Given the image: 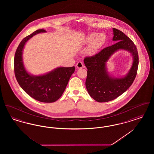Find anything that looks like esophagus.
Returning a JSON list of instances; mask_svg holds the SVG:
<instances>
[{"label":"esophagus","mask_w":154,"mask_h":154,"mask_svg":"<svg viewBox=\"0 0 154 154\" xmlns=\"http://www.w3.org/2000/svg\"><path fill=\"white\" fill-rule=\"evenodd\" d=\"M76 67L78 69H81V68H82L84 67V65H83V64H82V63L81 62L79 61V62H77V63L76 65Z\"/></svg>","instance_id":"1"}]
</instances>
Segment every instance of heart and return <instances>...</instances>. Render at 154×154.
I'll list each match as a JSON object with an SVG mask.
<instances>
[{
    "mask_svg": "<svg viewBox=\"0 0 154 154\" xmlns=\"http://www.w3.org/2000/svg\"><path fill=\"white\" fill-rule=\"evenodd\" d=\"M106 36L104 33L97 34L93 33L88 35L85 39V43H90L88 48V52L91 55H94L105 44Z\"/></svg>",
    "mask_w": 154,
    "mask_h": 154,
    "instance_id": "heart-1",
    "label": "heart"
}]
</instances>
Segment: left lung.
Instances as JSON below:
<instances>
[{
	"instance_id": "8db88e82",
	"label": "left lung",
	"mask_w": 154,
	"mask_h": 154,
	"mask_svg": "<svg viewBox=\"0 0 154 154\" xmlns=\"http://www.w3.org/2000/svg\"><path fill=\"white\" fill-rule=\"evenodd\" d=\"M112 41L116 43L94 56L84 59L88 69L86 88L89 95L98 102H109L121 95L131 86L137 74L139 56L136 45L121 30L116 28H112ZM122 49L131 54L132 65L126 75L116 78L108 72L106 62L116 51Z\"/></svg>"
}]
</instances>
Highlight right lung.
<instances>
[{
	"mask_svg": "<svg viewBox=\"0 0 154 154\" xmlns=\"http://www.w3.org/2000/svg\"><path fill=\"white\" fill-rule=\"evenodd\" d=\"M45 32L44 29L37 30L21 42L15 54L14 73L19 85L30 97L41 102L52 103L57 101L62 95L74 72L75 67H59L50 72L38 75L28 73L23 62L24 46L32 37Z\"/></svg>",
	"mask_w": 154,
	"mask_h": 154,
	"instance_id": "add662e5",
	"label": "right lung"
}]
</instances>
